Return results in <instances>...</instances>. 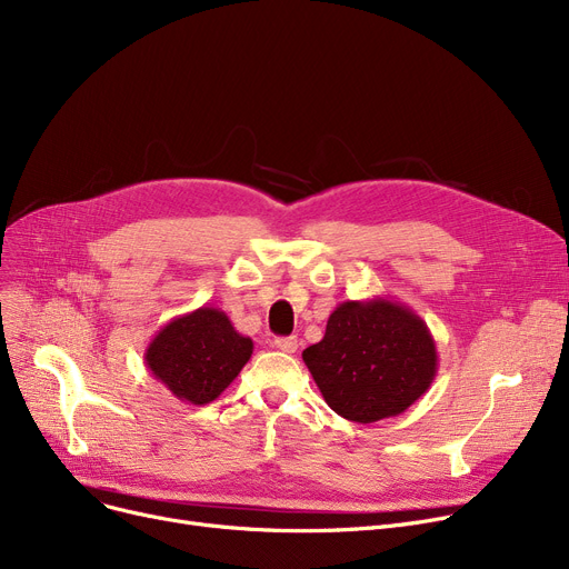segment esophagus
Returning a JSON list of instances; mask_svg holds the SVG:
<instances>
[{
	"label": "esophagus",
	"mask_w": 569,
	"mask_h": 569,
	"mask_svg": "<svg viewBox=\"0 0 569 569\" xmlns=\"http://www.w3.org/2000/svg\"><path fill=\"white\" fill-rule=\"evenodd\" d=\"M280 351H284V355H293L296 349H299V340H296L293 336H289V338H276V342H273Z\"/></svg>",
	"instance_id": "1"
}]
</instances>
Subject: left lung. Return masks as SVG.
<instances>
[{
  "mask_svg": "<svg viewBox=\"0 0 569 569\" xmlns=\"http://www.w3.org/2000/svg\"><path fill=\"white\" fill-rule=\"evenodd\" d=\"M303 361L329 408L357 423L398 417L436 380L438 349L426 321L398 301H345Z\"/></svg>",
  "mask_w": 569,
  "mask_h": 569,
  "instance_id": "left-lung-1",
  "label": "left lung"
}]
</instances>
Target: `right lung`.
<instances>
[{
	"label": "right lung",
	"mask_w": 569,
	"mask_h": 569,
	"mask_svg": "<svg viewBox=\"0 0 569 569\" xmlns=\"http://www.w3.org/2000/svg\"><path fill=\"white\" fill-rule=\"evenodd\" d=\"M252 349V340L233 329L227 312L203 306L159 329L143 359L154 380L178 400L206 405L236 380Z\"/></svg>",
	"instance_id": "add662e5"
}]
</instances>
